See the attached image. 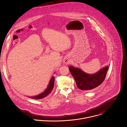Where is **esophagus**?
<instances>
[{
    "mask_svg": "<svg viewBox=\"0 0 127 127\" xmlns=\"http://www.w3.org/2000/svg\"><path fill=\"white\" fill-rule=\"evenodd\" d=\"M65 63H67V62H65Z\"/></svg>",
    "mask_w": 127,
    "mask_h": 127,
    "instance_id": "esophagus-1",
    "label": "esophagus"
}]
</instances>
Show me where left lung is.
Here are the masks:
<instances>
[{
  "instance_id": "8db88e82",
  "label": "left lung",
  "mask_w": 127,
  "mask_h": 127,
  "mask_svg": "<svg viewBox=\"0 0 127 127\" xmlns=\"http://www.w3.org/2000/svg\"><path fill=\"white\" fill-rule=\"evenodd\" d=\"M69 69L77 87L82 91H90L102 84L105 79L109 67L106 66L94 74H87L79 68L73 66H70Z\"/></svg>"
}]
</instances>
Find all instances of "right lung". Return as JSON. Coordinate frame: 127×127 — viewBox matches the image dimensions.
Wrapping results in <instances>:
<instances>
[{"mask_svg": "<svg viewBox=\"0 0 127 127\" xmlns=\"http://www.w3.org/2000/svg\"><path fill=\"white\" fill-rule=\"evenodd\" d=\"M54 77H52L51 78V80H50L49 85H48V87L47 88V89L41 94L34 96H31V98H32V99H41L43 98L44 97H45V96H47L52 91L53 87H54Z\"/></svg>", "mask_w": 127, "mask_h": 127, "instance_id": "1", "label": "right lung"}]
</instances>
